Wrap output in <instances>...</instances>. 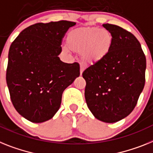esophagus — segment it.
I'll return each instance as SVG.
<instances>
[{
  "mask_svg": "<svg viewBox=\"0 0 153 153\" xmlns=\"http://www.w3.org/2000/svg\"><path fill=\"white\" fill-rule=\"evenodd\" d=\"M84 69H85L84 65H80V74H82V72H83V71H84Z\"/></svg>",
  "mask_w": 153,
  "mask_h": 153,
  "instance_id": "esophagus-1",
  "label": "esophagus"
}]
</instances>
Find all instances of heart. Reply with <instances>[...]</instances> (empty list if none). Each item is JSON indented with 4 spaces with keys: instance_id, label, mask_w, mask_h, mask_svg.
<instances>
[{
    "instance_id": "1",
    "label": "heart",
    "mask_w": 153,
    "mask_h": 153,
    "mask_svg": "<svg viewBox=\"0 0 153 153\" xmlns=\"http://www.w3.org/2000/svg\"><path fill=\"white\" fill-rule=\"evenodd\" d=\"M67 43L71 51L82 53V58L87 64H96L103 61L110 53L113 37L108 30L98 28H82L71 31ZM64 51L68 50L65 47Z\"/></svg>"
}]
</instances>
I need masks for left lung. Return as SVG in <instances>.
I'll return each instance as SVG.
<instances>
[{
  "label": "left lung",
  "instance_id": "obj_1",
  "mask_svg": "<svg viewBox=\"0 0 153 153\" xmlns=\"http://www.w3.org/2000/svg\"><path fill=\"white\" fill-rule=\"evenodd\" d=\"M113 37L110 53L88 67L85 98L93 116L106 123L128 117L135 107L145 85L146 59L133 34L117 25L103 24Z\"/></svg>",
  "mask_w": 153,
  "mask_h": 153
}]
</instances>
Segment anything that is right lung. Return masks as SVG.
I'll return each instance as SVG.
<instances>
[{
  "mask_svg": "<svg viewBox=\"0 0 153 153\" xmlns=\"http://www.w3.org/2000/svg\"><path fill=\"white\" fill-rule=\"evenodd\" d=\"M74 22L36 23L19 33L8 52L6 81L11 102L33 123L50 120L58 111L63 92L80 75L78 63L61 61V39Z\"/></svg>",
  "mask_w": 153,
  "mask_h": 153,
  "instance_id": "right-lung-1",
  "label": "right lung"
}]
</instances>
